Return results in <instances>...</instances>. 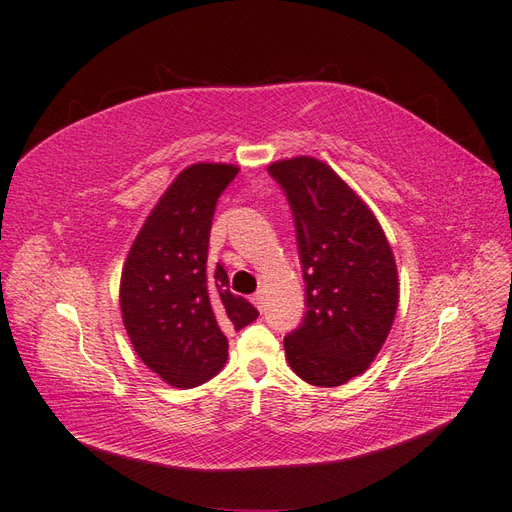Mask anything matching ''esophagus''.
Listing matches in <instances>:
<instances>
[{
	"mask_svg": "<svg viewBox=\"0 0 512 512\" xmlns=\"http://www.w3.org/2000/svg\"><path fill=\"white\" fill-rule=\"evenodd\" d=\"M252 302H254V306H256L258 310H263V304H265V295H263V293H254V295H252Z\"/></svg>",
	"mask_w": 512,
	"mask_h": 512,
	"instance_id": "esophagus-1",
	"label": "esophagus"
}]
</instances>
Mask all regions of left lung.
<instances>
[{
	"instance_id": "8db88e82",
	"label": "left lung",
	"mask_w": 512,
	"mask_h": 512,
	"mask_svg": "<svg viewBox=\"0 0 512 512\" xmlns=\"http://www.w3.org/2000/svg\"><path fill=\"white\" fill-rule=\"evenodd\" d=\"M289 202L306 284V315L284 336L299 378L339 386L363 373L393 326L400 286L391 245L371 210L317 158L269 165Z\"/></svg>"
}]
</instances>
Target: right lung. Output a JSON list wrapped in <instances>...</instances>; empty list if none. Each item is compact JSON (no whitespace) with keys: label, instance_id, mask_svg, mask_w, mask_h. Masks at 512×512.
<instances>
[{"label":"right lung","instance_id":"right-lung-1","mask_svg":"<svg viewBox=\"0 0 512 512\" xmlns=\"http://www.w3.org/2000/svg\"><path fill=\"white\" fill-rule=\"evenodd\" d=\"M239 169L199 162L184 169L147 217L121 273V313L134 352L178 386L204 384L228 360L226 330L258 317L208 263L217 199Z\"/></svg>","mask_w":512,"mask_h":512}]
</instances>
